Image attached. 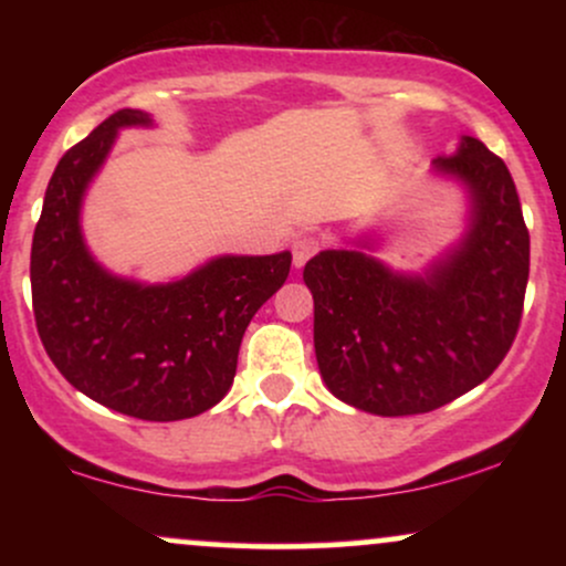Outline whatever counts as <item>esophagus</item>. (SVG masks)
I'll use <instances>...</instances> for the list:
<instances>
[{
	"mask_svg": "<svg viewBox=\"0 0 566 566\" xmlns=\"http://www.w3.org/2000/svg\"><path fill=\"white\" fill-rule=\"evenodd\" d=\"M319 250H322L319 237H314V233H303V237H297L295 242H292V263H295V269H303V265L308 263Z\"/></svg>",
	"mask_w": 566,
	"mask_h": 566,
	"instance_id": "obj_1",
	"label": "esophagus"
}]
</instances>
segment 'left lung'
<instances>
[{
  "mask_svg": "<svg viewBox=\"0 0 566 566\" xmlns=\"http://www.w3.org/2000/svg\"><path fill=\"white\" fill-rule=\"evenodd\" d=\"M471 188V229L426 276H399L356 250H324L303 279L314 348L337 399L401 418L439 409L495 373L518 333L530 231L516 186L482 140L437 159Z\"/></svg>",
  "mask_w": 566,
  "mask_h": 566,
  "instance_id": "1",
  "label": "left lung"
}]
</instances>
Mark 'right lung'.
Listing matches in <instances>:
<instances>
[{"instance_id": "1", "label": "right lung", "mask_w": 566, "mask_h": 566, "mask_svg": "<svg viewBox=\"0 0 566 566\" xmlns=\"http://www.w3.org/2000/svg\"><path fill=\"white\" fill-rule=\"evenodd\" d=\"M129 125L151 119L122 108L57 161L31 244V303L44 350L76 391L170 423L229 394L247 324L284 284L292 255L218 258L157 287L103 271L84 247L80 207L116 129Z\"/></svg>"}]
</instances>
